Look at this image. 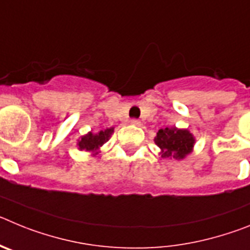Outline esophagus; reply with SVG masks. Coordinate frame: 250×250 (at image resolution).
<instances>
[{"mask_svg": "<svg viewBox=\"0 0 250 250\" xmlns=\"http://www.w3.org/2000/svg\"><path fill=\"white\" fill-rule=\"evenodd\" d=\"M130 123H131L132 125H135V126H139V125H140V120H138V119H131Z\"/></svg>", "mask_w": 250, "mask_h": 250, "instance_id": "34e87169", "label": "esophagus"}]
</instances>
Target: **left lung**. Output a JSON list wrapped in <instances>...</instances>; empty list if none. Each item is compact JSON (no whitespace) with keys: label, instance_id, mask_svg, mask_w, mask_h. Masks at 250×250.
I'll return each instance as SVG.
<instances>
[{"label":"left lung","instance_id":"1","mask_svg":"<svg viewBox=\"0 0 250 250\" xmlns=\"http://www.w3.org/2000/svg\"><path fill=\"white\" fill-rule=\"evenodd\" d=\"M155 144L161 149L163 158H185L191 151L194 138L188 130H178L175 127L160 129L155 136Z\"/></svg>","mask_w":250,"mask_h":250}]
</instances>
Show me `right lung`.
I'll list each match as a JSON object with an SVG mask.
<instances>
[{
	"label": "right lung",
	"mask_w": 250,
	"mask_h": 250,
	"mask_svg": "<svg viewBox=\"0 0 250 250\" xmlns=\"http://www.w3.org/2000/svg\"><path fill=\"white\" fill-rule=\"evenodd\" d=\"M112 131H114V129L110 127V129L101 130L99 134L89 132L87 135L83 136L81 140L79 141V149L86 150V151H98L99 147L103 146L105 141L109 140Z\"/></svg>",
	"instance_id": "1"
}]
</instances>
